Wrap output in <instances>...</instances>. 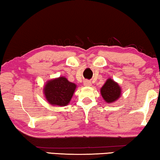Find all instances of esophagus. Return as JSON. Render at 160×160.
<instances>
[{
  "label": "esophagus",
  "mask_w": 160,
  "mask_h": 160,
  "mask_svg": "<svg viewBox=\"0 0 160 160\" xmlns=\"http://www.w3.org/2000/svg\"><path fill=\"white\" fill-rule=\"evenodd\" d=\"M84 85L86 87H90L92 85V82L90 81H88V80H85L84 82Z\"/></svg>",
  "instance_id": "1"
}]
</instances>
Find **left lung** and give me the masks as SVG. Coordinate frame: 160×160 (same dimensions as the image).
Masks as SVG:
<instances>
[{
    "instance_id": "obj_1",
    "label": "left lung",
    "mask_w": 160,
    "mask_h": 160,
    "mask_svg": "<svg viewBox=\"0 0 160 160\" xmlns=\"http://www.w3.org/2000/svg\"><path fill=\"white\" fill-rule=\"evenodd\" d=\"M100 93L105 101L112 103L117 101L121 96L122 89L117 82L111 78H108L100 89Z\"/></svg>"
}]
</instances>
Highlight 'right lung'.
Masks as SVG:
<instances>
[{"instance_id": "obj_1", "label": "right lung", "mask_w": 160, "mask_h": 160, "mask_svg": "<svg viewBox=\"0 0 160 160\" xmlns=\"http://www.w3.org/2000/svg\"><path fill=\"white\" fill-rule=\"evenodd\" d=\"M76 85L64 76L49 80L43 87V94L52 106H65L71 101Z\"/></svg>"}]
</instances>
